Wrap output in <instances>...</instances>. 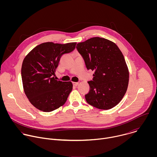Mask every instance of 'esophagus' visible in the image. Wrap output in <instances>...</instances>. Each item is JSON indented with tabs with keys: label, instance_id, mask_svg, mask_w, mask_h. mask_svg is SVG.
I'll use <instances>...</instances> for the list:
<instances>
[{
	"label": "esophagus",
	"instance_id": "esophagus-1",
	"mask_svg": "<svg viewBox=\"0 0 157 157\" xmlns=\"http://www.w3.org/2000/svg\"><path fill=\"white\" fill-rule=\"evenodd\" d=\"M78 84H79V82H73V84L74 86H77L78 85Z\"/></svg>",
	"mask_w": 157,
	"mask_h": 157
}]
</instances>
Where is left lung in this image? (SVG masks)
<instances>
[{
    "mask_svg": "<svg viewBox=\"0 0 157 157\" xmlns=\"http://www.w3.org/2000/svg\"><path fill=\"white\" fill-rule=\"evenodd\" d=\"M86 68L94 71L88 81L90 90L85 95L86 102L99 109L107 110L118 104L125 95L129 73L124 55L110 40L93 37L77 44Z\"/></svg>",
    "mask_w": 157,
    "mask_h": 157,
    "instance_id": "8db88e82",
    "label": "left lung"
}]
</instances>
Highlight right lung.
<instances>
[{
    "label": "right lung",
    "mask_w": 157,
    "mask_h": 157,
    "mask_svg": "<svg viewBox=\"0 0 157 157\" xmlns=\"http://www.w3.org/2000/svg\"><path fill=\"white\" fill-rule=\"evenodd\" d=\"M76 44L43 43L24 58L21 70L24 92L38 109L51 112L66 102L73 84L56 80L53 76L62 55L73 52Z\"/></svg>",
    "instance_id": "right-lung-1"
}]
</instances>
